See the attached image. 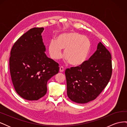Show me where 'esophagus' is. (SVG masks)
Masks as SVG:
<instances>
[{
    "label": "esophagus",
    "instance_id": "esophagus-1",
    "mask_svg": "<svg viewBox=\"0 0 127 127\" xmlns=\"http://www.w3.org/2000/svg\"><path fill=\"white\" fill-rule=\"evenodd\" d=\"M59 71H60V72H63V71H64V67H63V66H61V67H60V68H59Z\"/></svg>",
    "mask_w": 127,
    "mask_h": 127
}]
</instances>
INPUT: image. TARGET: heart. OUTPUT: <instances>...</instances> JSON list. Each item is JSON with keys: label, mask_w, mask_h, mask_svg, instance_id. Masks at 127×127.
<instances>
[{"label": "heart", "mask_w": 127, "mask_h": 127, "mask_svg": "<svg viewBox=\"0 0 127 127\" xmlns=\"http://www.w3.org/2000/svg\"><path fill=\"white\" fill-rule=\"evenodd\" d=\"M91 43L88 38L77 32L61 34L57 40L49 42L48 51L53 59L58 60L63 57L62 49L64 50V57L72 66L82 65L87 59Z\"/></svg>", "instance_id": "heart-1"}]
</instances>
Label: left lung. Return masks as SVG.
<instances>
[{"mask_svg":"<svg viewBox=\"0 0 127 127\" xmlns=\"http://www.w3.org/2000/svg\"><path fill=\"white\" fill-rule=\"evenodd\" d=\"M112 72L111 53L99 42L89 59L79 66L66 69L68 97L81 104L94 100L107 85Z\"/></svg>","mask_w":127,"mask_h":127,"instance_id":"left-lung-1","label":"left lung"}]
</instances>
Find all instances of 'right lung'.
Segmentation results:
<instances>
[{
  "label": "right lung",
  "mask_w": 127,
  "mask_h": 127,
  "mask_svg": "<svg viewBox=\"0 0 127 127\" xmlns=\"http://www.w3.org/2000/svg\"><path fill=\"white\" fill-rule=\"evenodd\" d=\"M34 28L16 41L10 51L9 69L15 90L27 100H38L47 93V82L59 70V64L46 56L41 33Z\"/></svg>",
  "instance_id": "add662e5"
}]
</instances>
